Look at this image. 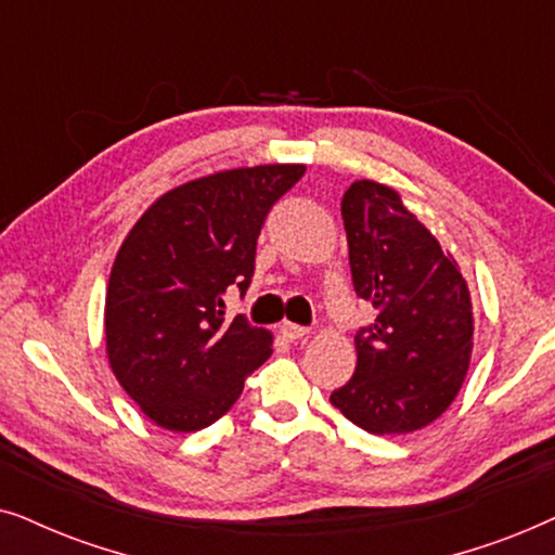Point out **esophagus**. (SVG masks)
<instances>
[{
    "label": "esophagus",
    "instance_id": "1",
    "mask_svg": "<svg viewBox=\"0 0 555 555\" xmlns=\"http://www.w3.org/2000/svg\"><path fill=\"white\" fill-rule=\"evenodd\" d=\"M282 335L289 339V343H299V339H307L309 337V330L307 327H299V324L284 322L282 324Z\"/></svg>",
    "mask_w": 555,
    "mask_h": 555
}]
</instances>
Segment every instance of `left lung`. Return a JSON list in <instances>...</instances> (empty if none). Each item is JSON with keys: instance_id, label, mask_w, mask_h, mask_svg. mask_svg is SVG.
<instances>
[{"instance_id": "8db88e82", "label": "left lung", "mask_w": 555, "mask_h": 555, "mask_svg": "<svg viewBox=\"0 0 555 555\" xmlns=\"http://www.w3.org/2000/svg\"><path fill=\"white\" fill-rule=\"evenodd\" d=\"M339 210L354 292L378 317L354 337V375L330 403L375 437L416 431L452 405L467 378L469 286L454 256L388 184L352 182Z\"/></svg>"}]
</instances>
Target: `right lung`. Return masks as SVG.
Wrapping results in <instances>:
<instances>
[{"label":"right lung","mask_w":555,"mask_h":555,"mask_svg":"<svg viewBox=\"0 0 555 555\" xmlns=\"http://www.w3.org/2000/svg\"><path fill=\"white\" fill-rule=\"evenodd\" d=\"M301 175L305 165H258L177 184L118 248L103 307L106 358L118 386L167 431L216 424L273 352L269 330L225 322L223 294L248 289L266 212Z\"/></svg>","instance_id":"1"}]
</instances>
